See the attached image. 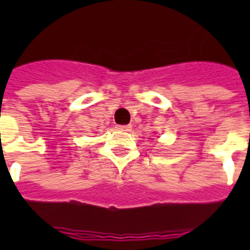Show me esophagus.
I'll return each mask as SVG.
<instances>
[{"instance_id":"34e87169","label":"esophagus","mask_w":250,"mask_h":250,"mask_svg":"<svg viewBox=\"0 0 250 250\" xmlns=\"http://www.w3.org/2000/svg\"><path fill=\"white\" fill-rule=\"evenodd\" d=\"M118 131H129L131 129V125H117Z\"/></svg>"}]
</instances>
